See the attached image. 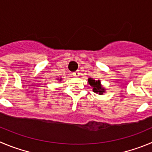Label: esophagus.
<instances>
[{"label":"esophagus","instance_id":"obj_1","mask_svg":"<svg viewBox=\"0 0 152 152\" xmlns=\"http://www.w3.org/2000/svg\"><path fill=\"white\" fill-rule=\"evenodd\" d=\"M79 74H80V73H79V71H76V72H74V73H73V76H76V77H77V76H79Z\"/></svg>","mask_w":152,"mask_h":152}]
</instances>
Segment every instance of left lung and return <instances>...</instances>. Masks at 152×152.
Here are the masks:
<instances>
[{
  "label": "left lung",
  "mask_w": 152,
  "mask_h": 152,
  "mask_svg": "<svg viewBox=\"0 0 152 152\" xmlns=\"http://www.w3.org/2000/svg\"><path fill=\"white\" fill-rule=\"evenodd\" d=\"M88 83L93 88V91L94 93H97L101 95L105 92V88L102 87L100 80H94V79H91V78H89Z\"/></svg>",
  "instance_id": "1"
}]
</instances>
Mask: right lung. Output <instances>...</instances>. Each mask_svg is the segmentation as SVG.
<instances>
[{
    "instance_id": "obj_1",
    "label": "right lung",
    "mask_w": 152,
    "mask_h": 152,
    "mask_svg": "<svg viewBox=\"0 0 152 152\" xmlns=\"http://www.w3.org/2000/svg\"><path fill=\"white\" fill-rule=\"evenodd\" d=\"M61 79H60V81H61Z\"/></svg>"
}]
</instances>
